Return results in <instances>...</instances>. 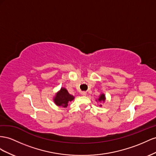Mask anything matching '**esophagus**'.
<instances>
[{
  "label": "esophagus",
  "mask_w": 156,
  "mask_h": 156,
  "mask_svg": "<svg viewBox=\"0 0 156 156\" xmlns=\"http://www.w3.org/2000/svg\"><path fill=\"white\" fill-rule=\"evenodd\" d=\"M81 94H82L83 96H86V95H87V92H81Z\"/></svg>",
  "instance_id": "esophagus-1"
}]
</instances>
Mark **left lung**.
<instances>
[{
    "instance_id": "1",
    "label": "left lung",
    "mask_w": 156,
    "mask_h": 156,
    "mask_svg": "<svg viewBox=\"0 0 156 156\" xmlns=\"http://www.w3.org/2000/svg\"><path fill=\"white\" fill-rule=\"evenodd\" d=\"M105 100H106L105 94H101L99 96V98L98 99V101H99V102H105ZM100 106H102V105H100Z\"/></svg>"
}]
</instances>
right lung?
Listing matches in <instances>:
<instances>
[{
	"label": "right lung",
	"instance_id": "add662e5",
	"mask_svg": "<svg viewBox=\"0 0 156 156\" xmlns=\"http://www.w3.org/2000/svg\"><path fill=\"white\" fill-rule=\"evenodd\" d=\"M75 98L73 95H71L66 88L62 87L56 94L54 98V102L58 106L66 108L68 106V102Z\"/></svg>",
	"mask_w": 156,
	"mask_h": 156
}]
</instances>
